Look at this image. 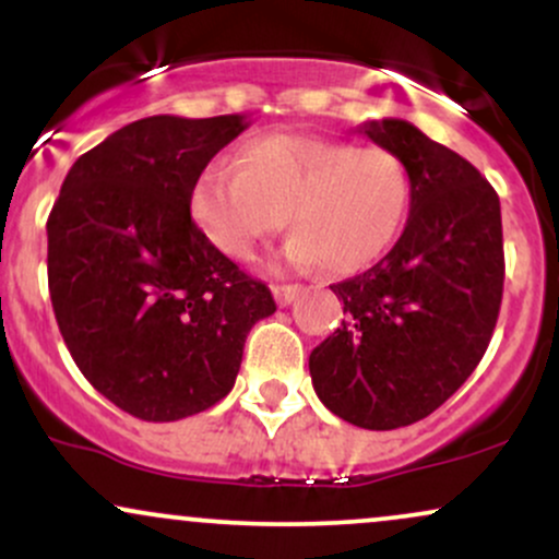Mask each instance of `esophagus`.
I'll return each instance as SVG.
<instances>
[{
	"instance_id": "1",
	"label": "esophagus",
	"mask_w": 559,
	"mask_h": 559,
	"mask_svg": "<svg viewBox=\"0 0 559 559\" xmlns=\"http://www.w3.org/2000/svg\"><path fill=\"white\" fill-rule=\"evenodd\" d=\"M273 294H275V301H278L281 307H286V305H292V301L299 297L301 286H297V284H281V286H273Z\"/></svg>"
}]
</instances>
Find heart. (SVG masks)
I'll return each mask as SVG.
<instances>
[{"instance_id":"1","label":"heart","mask_w":559,"mask_h":559,"mask_svg":"<svg viewBox=\"0 0 559 559\" xmlns=\"http://www.w3.org/2000/svg\"><path fill=\"white\" fill-rule=\"evenodd\" d=\"M413 202L404 159L383 146L271 133L249 141L236 170L213 163L189 191V215L221 254L252 262L273 234L294 236L286 260L294 267L325 262L352 275L376 265L400 239Z\"/></svg>"}]
</instances>
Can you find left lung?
<instances>
[{"label": "left lung", "instance_id": "8db88e82", "mask_svg": "<svg viewBox=\"0 0 559 559\" xmlns=\"http://www.w3.org/2000/svg\"><path fill=\"white\" fill-rule=\"evenodd\" d=\"M362 133L407 165L409 217L386 258L331 286L344 320L312 349L310 376L333 415L391 431L428 418L484 357L502 305V213L465 157L407 120Z\"/></svg>", "mask_w": 559, "mask_h": 559}]
</instances>
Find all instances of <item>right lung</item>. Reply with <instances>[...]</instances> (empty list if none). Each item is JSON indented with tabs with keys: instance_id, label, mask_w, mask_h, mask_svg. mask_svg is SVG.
<instances>
[{
	"instance_id": "obj_1",
	"label": "right lung",
	"mask_w": 559,
	"mask_h": 559,
	"mask_svg": "<svg viewBox=\"0 0 559 559\" xmlns=\"http://www.w3.org/2000/svg\"><path fill=\"white\" fill-rule=\"evenodd\" d=\"M243 115H152L73 163L47 221L55 318L86 381L128 415L170 423L234 389L275 301L207 243L189 191Z\"/></svg>"
}]
</instances>
